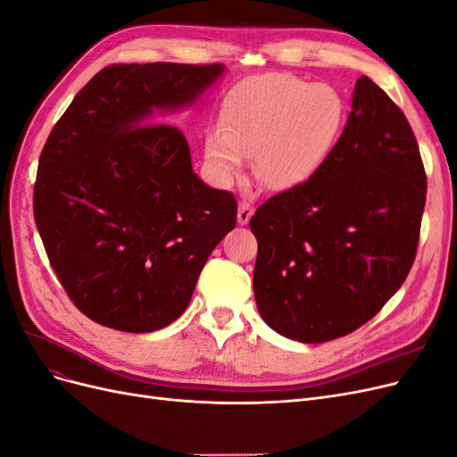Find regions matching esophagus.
Listing matches in <instances>:
<instances>
[{"instance_id": "1", "label": "esophagus", "mask_w": 457, "mask_h": 457, "mask_svg": "<svg viewBox=\"0 0 457 457\" xmlns=\"http://www.w3.org/2000/svg\"><path fill=\"white\" fill-rule=\"evenodd\" d=\"M252 215H253V205L247 202V200H242L238 204V223L240 225H247V223H250Z\"/></svg>"}]
</instances>
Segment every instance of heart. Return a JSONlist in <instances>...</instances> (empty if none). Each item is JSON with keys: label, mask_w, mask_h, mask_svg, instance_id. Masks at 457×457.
Segmentation results:
<instances>
[{"label": "heart", "mask_w": 457, "mask_h": 457, "mask_svg": "<svg viewBox=\"0 0 457 457\" xmlns=\"http://www.w3.org/2000/svg\"><path fill=\"white\" fill-rule=\"evenodd\" d=\"M347 118L329 86L289 74H265L234 86L220 123L205 131V165L217 183L238 177L253 154V171L272 190L299 187L322 168Z\"/></svg>", "instance_id": "b5f03b06"}]
</instances>
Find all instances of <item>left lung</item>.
<instances>
[{"instance_id": "8db88e82", "label": "left lung", "mask_w": 457, "mask_h": 457, "mask_svg": "<svg viewBox=\"0 0 457 457\" xmlns=\"http://www.w3.org/2000/svg\"><path fill=\"white\" fill-rule=\"evenodd\" d=\"M425 195L404 112L362 76L322 168L259 205L250 220L262 320L301 343L337 339L366 324L413 265Z\"/></svg>"}]
</instances>
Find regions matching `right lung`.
<instances>
[{
	"label": "right lung",
	"mask_w": 457,
	"mask_h": 457,
	"mask_svg": "<svg viewBox=\"0 0 457 457\" xmlns=\"http://www.w3.org/2000/svg\"><path fill=\"white\" fill-rule=\"evenodd\" d=\"M223 71L110 64L51 129L34 219L64 292L93 322L145 334L177 320L237 225V200L200 181L183 131L165 123Z\"/></svg>",
	"instance_id": "add662e5"
}]
</instances>
